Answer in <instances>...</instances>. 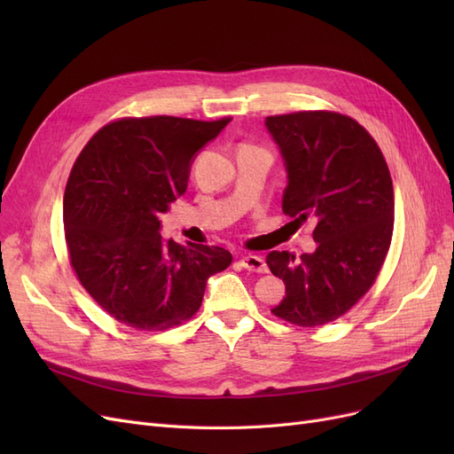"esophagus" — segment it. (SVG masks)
I'll return each mask as SVG.
<instances>
[{"mask_svg":"<svg viewBox=\"0 0 454 454\" xmlns=\"http://www.w3.org/2000/svg\"><path fill=\"white\" fill-rule=\"evenodd\" d=\"M240 265L246 270H254V272H259V274L267 272V263L263 261V257H259V255H244V257H240Z\"/></svg>","mask_w":454,"mask_h":454,"instance_id":"34e87169","label":"esophagus"}]
</instances>
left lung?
I'll list each match as a JSON object with an SVG mask.
<instances>
[{"instance_id":"obj_1","label":"left lung","mask_w":454,"mask_h":454,"mask_svg":"<svg viewBox=\"0 0 454 454\" xmlns=\"http://www.w3.org/2000/svg\"><path fill=\"white\" fill-rule=\"evenodd\" d=\"M265 127L287 174L284 214L316 222L312 254L267 255L286 284L270 310L295 325H324L358 303L384 263L394 229L392 177L375 140L347 115L299 112L267 117Z\"/></svg>"}]
</instances>
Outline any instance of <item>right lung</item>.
I'll use <instances>...</instances> for the list:
<instances>
[{"label": "right lung", "instance_id": "right-lung-1", "mask_svg": "<svg viewBox=\"0 0 454 454\" xmlns=\"http://www.w3.org/2000/svg\"><path fill=\"white\" fill-rule=\"evenodd\" d=\"M231 119H121L92 136L64 193L72 267L90 297L130 327L159 332L193 316L206 282L232 255L160 237V214L180 199L191 164Z\"/></svg>", "mask_w": 454, "mask_h": 454}]
</instances>
